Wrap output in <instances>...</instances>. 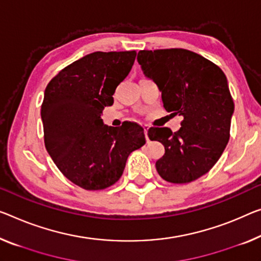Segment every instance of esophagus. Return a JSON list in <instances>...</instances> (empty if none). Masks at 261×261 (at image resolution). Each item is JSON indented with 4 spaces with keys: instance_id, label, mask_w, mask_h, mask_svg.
I'll use <instances>...</instances> for the list:
<instances>
[{
    "instance_id": "obj_1",
    "label": "esophagus",
    "mask_w": 261,
    "mask_h": 261,
    "mask_svg": "<svg viewBox=\"0 0 261 261\" xmlns=\"http://www.w3.org/2000/svg\"><path fill=\"white\" fill-rule=\"evenodd\" d=\"M143 130H144V136H146V140L147 141H149V138H148V130H149V127L143 126Z\"/></svg>"
}]
</instances>
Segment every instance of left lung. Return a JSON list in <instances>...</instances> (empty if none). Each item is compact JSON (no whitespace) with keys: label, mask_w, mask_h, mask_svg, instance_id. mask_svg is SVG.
Segmentation results:
<instances>
[{"label":"left lung","mask_w":261,"mask_h":261,"mask_svg":"<svg viewBox=\"0 0 261 261\" xmlns=\"http://www.w3.org/2000/svg\"><path fill=\"white\" fill-rule=\"evenodd\" d=\"M138 62L156 83L163 107L181 115V128L151 127L148 136L164 146L156 170L167 182L189 183L206 174L222 156L230 139L234 103L227 79L219 67L184 49L142 50Z\"/></svg>","instance_id":"left-lung-1"}]
</instances>
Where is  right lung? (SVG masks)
I'll return each mask as SVG.
<instances>
[{
	"instance_id": "right-lung-1",
	"label": "right lung",
	"mask_w": 261,
	"mask_h": 261,
	"mask_svg": "<svg viewBox=\"0 0 261 261\" xmlns=\"http://www.w3.org/2000/svg\"><path fill=\"white\" fill-rule=\"evenodd\" d=\"M135 57V51L86 55L52 78L44 92L41 117L47 153L66 178L85 190L118 182L128 156L146 143L138 123L112 127L101 119Z\"/></svg>"
}]
</instances>
